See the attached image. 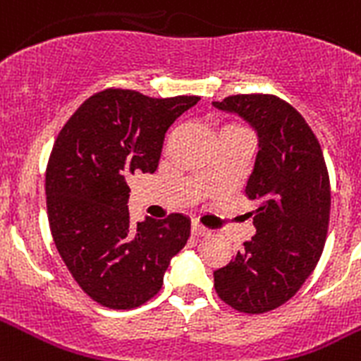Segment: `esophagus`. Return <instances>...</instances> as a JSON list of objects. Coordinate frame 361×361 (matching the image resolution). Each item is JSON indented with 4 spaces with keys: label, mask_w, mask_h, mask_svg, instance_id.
I'll list each match as a JSON object with an SVG mask.
<instances>
[{
    "label": "esophagus",
    "mask_w": 361,
    "mask_h": 361,
    "mask_svg": "<svg viewBox=\"0 0 361 361\" xmlns=\"http://www.w3.org/2000/svg\"><path fill=\"white\" fill-rule=\"evenodd\" d=\"M192 234H194V236H208V234H212V231L208 229V227H204V226H201V224L199 222H192Z\"/></svg>",
    "instance_id": "obj_1"
}]
</instances>
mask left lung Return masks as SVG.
Listing matches in <instances>:
<instances>
[{
    "mask_svg": "<svg viewBox=\"0 0 361 361\" xmlns=\"http://www.w3.org/2000/svg\"><path fill=\"white\" fill-rule=\"evenodd\" d=\"M213 106L243 118L259 137L245 187L257 202L255 234L213 274L215 291L238 312L264 314L298 293L323 254L330 222V176L305 118L275 95H233Z\"/></svg>",
    "mask_w": 361,
    "mask_h": 361,
    "instance_id": "obj_1",
    "label": "left lung"
}]
</instances>
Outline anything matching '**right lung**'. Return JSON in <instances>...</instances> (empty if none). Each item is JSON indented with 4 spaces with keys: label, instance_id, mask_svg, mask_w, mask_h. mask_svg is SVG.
<instances>
[{
    "label": "right lung",
    "instance_id": "obj_1",
    "mask_svg": "<svg viewBox=\"0 0 361 361\" xmlns=\"http://www.w3.org/2000/svg\"><path fill=\"white\" fill-rule=\"evenodd\" d=\"M197 102L109 87L70 116L52 146L45 173L52 240L79 288L107 309L152 300L187 245L190 220L181 213L130 222L127 180L155 173L167 128Z\"/></svg>",
    "mask_w": 361,
    "mask_h": 361
}]
</instances>
